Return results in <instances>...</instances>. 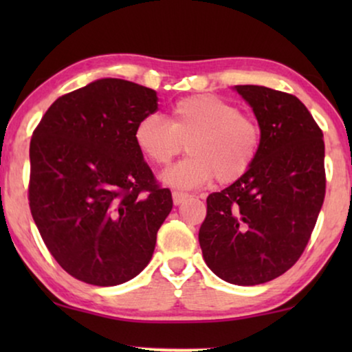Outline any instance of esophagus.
I'll return each mask as SVG.
<instances>
[{"label":"esophagus","mask_w":352,"mask_h":352,"mask_svg":"<svg viewBox=\"0 0 352 352\" xmlns=\"http://www.w3.org/2000/svg\"><path fill=\"white\" fill-rule=\"evenodd\" d=\"M187 194H184V192H179V190H173V201H175V205H181L182 201H184L187 199Z\"/></svg>","instance_id":"obj_1"}]
</instances>
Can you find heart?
Listing matches in <instances>:
<instances>
[{
  "mask_svg": "<svg viewBox=\"0 0 352 352\" xmlns=\"http://www.w3.org/2000/svg\"><path fill=\"white\" fill-rule=\"evenodd\" d=\"M134 144L153 165H168L186 148L184 162L163 171L175 189H195L218 177L230 184L247 175L261 146V128L235 105L213 94L189 96L173 104L168 122L151 113L134 128Z\"/></svg>",
  "mask_w": 352,
  "mask_h": 352,
  "instance_id": "obj_1",
  "label": "heart"
}]
</instances>
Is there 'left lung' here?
Returning a JSON list of instances; mask_svg holds the SVG:
<instances>
[{
  "label": "left lung",
  "mask_w": 352,
  "mask_h": 352,
  "mask_svg": "<svg viewBox=\"0 0 352 352\" xmlns=\"http://www.w3.org/2000/svg\"><path fill=\"white\" fill-rule=\"evenodd\" d=\"M261 128L247 175L206 199L199 242L211 271L234 285L282 276L305 252L325 197V144L293 94L239 85Z\"/></svg>",
  "instance_id": "1"
}]
</instances>
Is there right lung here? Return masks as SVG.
<instances>
[{"label": "right lung", "mask_w": 352, "mask_h": 352, "mask_svg": "<svg viewBox=\"0 0 352 352\" xmlns=\"http://www.w3.org/2000/svg\"><path fill=\"white\" fill-rule=\"evenodd\" d=\"M157 100L133 81L96 80L60 96L33 131V221L60 267L81 282L120 285L151 261L173 199L133 134Z\"/></svg>", "instance_id": "right-lung-1"}]
</instances>
